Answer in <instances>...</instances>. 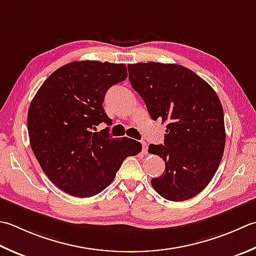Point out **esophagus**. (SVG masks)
<instances>
[{
    "label": "esophagus",
    "instance_id": "obj_1",
    "mask_svg": "<svg viewBox=\"0 0 256 256\" xmlns=\"http://www.w3.org/2000/svg\"><path fill=\"white\" fill-rule=\"evenodd\" d=\"M142 152L144 153V154H148V144H146V142H142Z\"/></svg>",
    "mask_w": 256,
    "mask_h": 256
}]
</instances>
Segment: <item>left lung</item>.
<instances>
[{
  "label": "left lung",
  "mask_w": 256,
  "mask_h": 256,
  "mask_svg": "<svg viewBox=\"0 0 256 256\" xmlns=\"http://www.w3.org/2000/svg\"><path fill=\"white\" fill-rule=\"evenodd\" d=\"M128 80L154 120L168 122L164 145L150 144L165 171L151 184L162 198L180 202L208 186L224 153L221 101L210 84L178 64H130Z\"/></svg>",
  "instance_id": "obj_1"
}]
</instances>
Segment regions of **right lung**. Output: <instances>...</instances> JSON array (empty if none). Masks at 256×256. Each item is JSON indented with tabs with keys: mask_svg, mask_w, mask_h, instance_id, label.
Returning <instances> with one entry per match:
<instances>
[{
	"mask_svg": "<svg viewBox=\"0 0 256 256\" xmlns=\"http://www.w3.org/2000/svg\"><path fill=\"white\" fill-rule=\"evenodd\" d=\"M128 78L126 66L98 61L65 64L45 80L28 113L32 151L46 176L63 192L91 198L106 188L128 156L142 151L132 138H113L103 108L105 93Z\"/></svg>",
	"mask_w": 256,
	"mask_h": 256,
	"instance_id": "add662e5",
	"label": "right lung"
}]
</instances>
